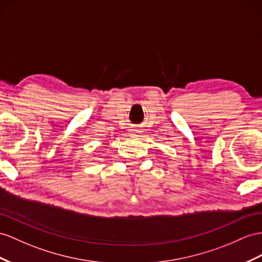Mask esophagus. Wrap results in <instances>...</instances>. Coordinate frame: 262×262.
<instances>
[{
    "label": "esophagus",
    "instance_id": "esophagus-1",
    "mask_svg": "<svg viewBox=\"0 0 262 262\" xmlns=\"http://www.w3.org/2000/svg\"><path fill=\"white\" fill-rule=\"evenodd\" d=\"M132 130H133V135H137V134L140 133V130L138 128H133Z\"/></svg>",
    "mask_w": 262,
    "mask_h": 262
}]
</instances>
